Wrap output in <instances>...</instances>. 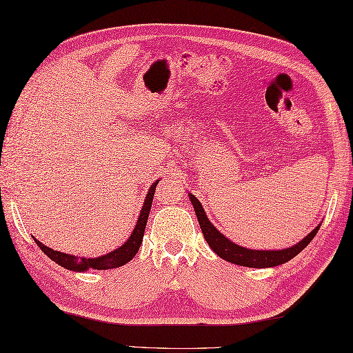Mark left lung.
I'll return each mask as SVG.
<instances>
[{"instance_id":"obj_1","label":"left lung","mask_w":353,"mask_h":353,"mask_svg":"<svg viewBox=\"0 0 353 353\" xmlns=\"http://www.w3.org/2000/svg\"><path fill=\"white\" fill-rule=\"evenodd\" d=\"M188 197L191 200L192 206H194L196 216L199 220L200 230L203 232V237L206 243L210 245L211 250L216 252L220 259H223L230 263L239 265V266H246V268H274L286 263L291 259H294L296 254H300L305 248L312 241L315 234L319 232L321 223L314 228L307 236L300 240L299 243H295L291 248H286V250H277V251H269V250H248L240 245H236L228 237H225L222 232H220L216 226H214L210 219L206 217V212L203 210L202 203L199 202V199L188 192Z\"/></svg>"}]
</instances>
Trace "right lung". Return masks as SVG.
<instances>
[{"label":"right lung","mask_w":353,"mask_h":353,"mask_svg":"<svg viewBox=\"0 0 353 353\" xmlns=\"http://www.w3.org/2000/svg\"><path fill=\"white\" fill-rule=\"evenodd\" d=\"M159 181H156L153 185L150 186L148 194L145 197L143 206L139 214V219H137L136 226L131 236L127 239V241L123 245H121L117 250L108 252L105 255H99V257H76V255L72 254H65L61 251H54L52 248L46 246L44 243H41L39 240L33 237V240L37 241V245L39 246V250L43 251L48 259H52L54 263H58L59 266L68 269V271L73 272H85L88 269H98V271H107V269H114L123 266L128 263L130 260H133L134 255L139 251V248L142 245V239H143V232H145V226H147V220L150 216V210H151V203H153V197H154V191L157 186Z\"/></svg>","instance_id":"obj_1"}]
</instances>
